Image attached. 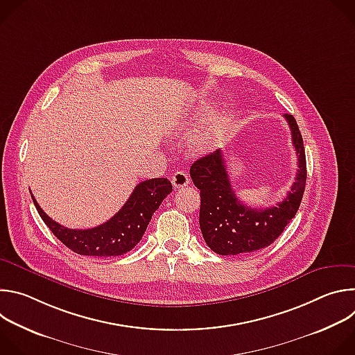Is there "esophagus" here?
Returning <instances> with one entry per match:
<instances>
[{
    "instance_id": "1",
    "label": "esophagus",
    "mask_w": 355,
    "mask_h": 355,
    "mask_svg": "<svg viewBox=\"0 0 355 355\" xmlns=\"http://www.w3.org/2000/svg\"><path fill=\"white\" fill-rule=\"evenodd\" d=\"M171 184L174 189H181L189 184V177L184 171H177L171 177Z\"/></svg>"
}]
</instances>
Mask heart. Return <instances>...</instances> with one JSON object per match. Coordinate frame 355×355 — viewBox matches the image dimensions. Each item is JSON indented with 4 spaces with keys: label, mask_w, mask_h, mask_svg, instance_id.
<instances>
[{
    "label": "heart",
    "mask_w": 355,
    "mask_h": 355,
    "mask_svg": "<svg viewBox=\"0 0 355 355\" xmlns=\"http://www.w3.org/2000/svg\"><path fill=\"white\" fill-rule=\"evenodd\" d=\"M208 112H209L208 107H204L200 110L202 116L207 115ZM229 128H230V118L227 114L222 112L215 115L192 139L191 141L192 148L196 151V153H200V155L214 151L223 143L229 132Z\"/></svg>",
    "instance_id": "obj_1"
}]
</instances>
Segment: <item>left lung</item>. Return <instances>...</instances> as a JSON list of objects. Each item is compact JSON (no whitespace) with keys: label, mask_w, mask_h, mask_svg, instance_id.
<instances>
[{"label":"left lung","mask_w":355,"mask_h":355,"mask_svg":"<svg viewBox=\"0 0 355 355\" xmlns=\"http://www.w3.org/2000/svg\"><path fill=\"white\" fill-rule=\"evenodd\" d=\"M297 155V173L286 198L271 208H250L232 189L225 156L220 150L200 157L189 170L193 185L200 189L199 226L212 251L220 256L261 250L284 232L295 218L306 185V157L295 118L285 114Z\"/></svg>","instance_id":"8db88e82"}]
</instances>
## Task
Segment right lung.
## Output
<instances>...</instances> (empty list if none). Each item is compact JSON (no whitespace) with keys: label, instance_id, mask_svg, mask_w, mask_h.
Segmentation results:
<instances>
[{"label":"right lung","instance_id":"obj_1","mask_svg":"<svg viewBox=\"0 0 355 355\" xmlns=\"http://www.w3.org/2000/svg\"><path fill=\"white\" fill-rule=\"evenodd\" d=\"M173 191L167 178H151L136 185L122 209L108 222L92 229H69L50 219L31 193L36 211L52 233L81 256L116 257L130 251L143 237L151 216Z\"/></svg>","mask_w":355,"mask_h":355}]
</instances>
